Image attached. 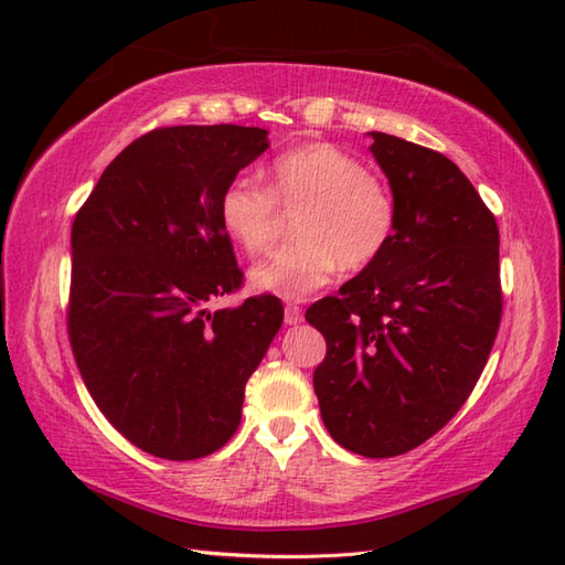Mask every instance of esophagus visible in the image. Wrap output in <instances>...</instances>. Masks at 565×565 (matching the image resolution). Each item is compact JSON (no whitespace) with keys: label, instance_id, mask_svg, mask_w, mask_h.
Returning <instances> with one entry per match:
<instances>
[{"label":"esophagus","instance_id":"34e87169","mask_svg":"<svg viewBox=\"0 0 565 565\" xmlns=\"http://www.w3.org/2000/svg\"><path fill=\"white\" fill-rule=\"evenodd\" d=\"M284 322L286 326H301L303 322V310L298 306H286L284 308Z\"/></svg>","mask_w":565,"mask_h":565}]
</instances>
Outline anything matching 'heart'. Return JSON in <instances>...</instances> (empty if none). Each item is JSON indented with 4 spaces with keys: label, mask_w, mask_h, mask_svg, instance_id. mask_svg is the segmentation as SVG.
I'll return each instance as SVG.
<instances>
[{
    "label": "heart",
    "mask_w": 565,
    "mask_h": 565,
    "mask_svg": "<svg viewBox=\"0 0 565 565\" xmlns=\"http://www.w3.org/2000/svg\"><path fill=\"white\" fill-rule=\"evenodd\" d=\"M294 213L296 243L255 264L249 284L286 301H303L334 271L364 269L391 245L395 201L352 154L310 142L276 158L267 186L239 174L225 184L218 218L247 255L267 252L279 235V209Z\"/></svg>",
    "instance_id": "heart-1"
}]
</instances>
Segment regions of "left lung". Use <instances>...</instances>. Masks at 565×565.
Instances as JSON below:
<instances>
[{"label":"left lung","instance_id":"1","mask_svg":"<svg viewBox=\"0 0 565 565\" xmlns=\"http://www.w3.org/2000/svg\"><path fill=\"white\" fill-rule=\"evenodd\" d=\"M395 201L386 252L306 310L328 354L313 374L320 415L344 449L388 459L459 413L502 316L500 233L444 154L371 130Z\"/></svg>","mask_w":565,"mask_h":565}]
</instances>
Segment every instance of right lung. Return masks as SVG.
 <instances>
[{"instance_id":"1","label":"right lung","mask_w":565,"mask_h":565,"mask_svg":"<svg viewBox=\"0 0 565 565\" xmlns=\"http://www.w3.org/2000/svg\"><path fill=\"white\" fill-rule=\"evenodd\" d=\"M267 148L264 128H158L106 167L72 223L67 330L84 386L160 459H201L235 435L284 322L276 296L206 308L243 284L218 199Z\"/></svg>"}]
</instances>
